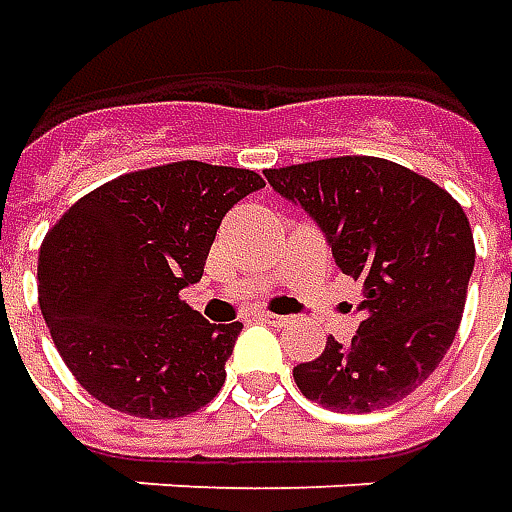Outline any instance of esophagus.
<instances>
[{
  "instance_id": "obj_1",
  "label": "esophagus",
  "mask_w": 512,
  "mask_h": 512,
  "mask_svg": "<svg viewBox=\"0 0 512 512\" xmlns=\"http://www.w3.org/2000/svg\"><path fill=\"white\" fill-rule=\"evenodd\" d=\"M259 321H264V324H276V327H287V324H290L287 315H273V312H259Z\"/></svg>"
}]
</instances>
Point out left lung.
<instances>
[{
    "label": "left lung",
    "instance_id": "left-lung-1",
    "mask_svg": "<svg viewBox=\"0 0 512 512\" xmlns=\"http://www.w3.org/2000/svg\"><path fill=\"white\" fill-rule=\"evenodd\" d=\"M267 183L301 205L335 264L363 284L352 344L327 338L293 369L318 406L346 414L403 400L454 344L476 248L462 205L428 177L380 157H329L267 168Z\"/></svg>",
    "mask_w": 512,
    "mask_h": 512
}]
</instances>
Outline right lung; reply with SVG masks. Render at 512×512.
<instances>
[{"label":"right lung","mask_w":512,"mask_h":512,"mask_svg":"<svg viewBox=\"0 0 512 512\" xmlns=\"http://www.w3.org/2000/svg\"><path fill=\"white\" fill-rule=\"evenodd\" d=\"M259 188L248 168L183 160L104 183L50 228L41 315L95 400L174 420L219 394L242 324H208L180 293L202 279L222 216Z\"/></svg>","instance_id":"add662e5"}]
</instances>
